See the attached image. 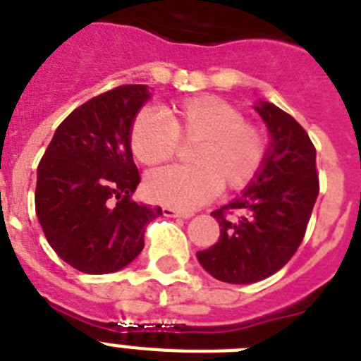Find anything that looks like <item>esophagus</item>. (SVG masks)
Masks as SVG:
<instances>
[{
    "label": "esophagus",
    "instance_id": "34e87169",
    "mask_svg": "<svg viewBox=\"0 0 361 361\" xmlns=\"http://www.w3.org/2000/svg\"><path fill=\"white\" fill-rule=\"evenodd\" d=\"M163 216L166 218H190L192 213H185V211H178V209H172V207H163Z\"/></svg>",
    "mask_w": 361,
    "mask_h": 361
}]
</instances>
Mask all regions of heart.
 Here are the masks:
<instances>
[{
  "instance_id": "obj_1",
  "label": "heart",
  "mask_w": 361,
  "mask_h": 361,
  "mask_svg": "<svg viewBox=\"0 0 361 361\" xmlns=\"http://www.w3.org/2000/svg\"><path fill=\"white\" fill-rule=\"evenodd\" d=\"M180 143H196L192 166H169L147 178V195L166 207L190 211L226 187L240 190L255 180L268 156V135L231 102L200 95L165 108L143 110L130 128V148L139 163L159 165L176 156Z\"/></svg>"
}]
</instances>
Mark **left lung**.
<instances>
[{"label": "left lung", "mask_w": 361, "mask_h": 361, "mask_svg": "<svg viewBox=\"0 0 361 361\" xmlns=\"http://www.w3.org/2000/svg\"><path fill=\"white\" fill-rule=\"evenodd\" d=\"M255 110L271 134L264 166L238 198L211 213L220 238L196 253L222 283L251 284L283 268L301 246L319 195L316 147L305 128L271 102Z\"/></svg>", "instance_id": "1"}]
</instances>
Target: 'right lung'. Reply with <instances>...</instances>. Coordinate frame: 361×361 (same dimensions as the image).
Listing matches in <instances>:
<instances>
[{"label":"right lung","instance_id":"obj_1","mask_svg":"<svg viewBox=\"0 0 361 361\" xmlns=\"http://www.w3.org/2000/svg\"><path fill=\"white\" fill-rule=\"evenodd\" d=\"M150 99L145 84H124L73 110L38 165L35 204L56 255L82 274H111L145 247V229L161 207L132 200L139 172L130 128Z\"/></svg>","mask_w":361,"mask_h":361}]
</instances>
